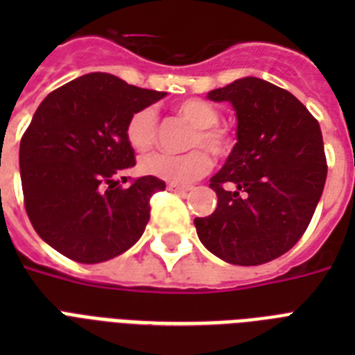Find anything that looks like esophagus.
Listing matches in <instances>:
<instances>
[{
    "label": "esophagus",
    "mask_w": 355,
    "mask_h": 355,
    "mask_svg": "<svg viewBox=\"0 0 355 355\" xmlns=\"http://www.w3.org/2000/svg\"><path fill=\"white\" fill-rule=\"evenodd\" d=\"M167 189L173 191V193H186L191 189V186H182V184H175V182H169L167 184Z\"/></svg>",
    "instance_id": "34e87169"
}]
</instances>
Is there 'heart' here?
<instances>
[{"mask_svg": "<svg viewBox=\"0 0 355 355\" xmlns=\"http://www.w3.org/2000/svg\"><path fill=\"white\" fill-rule=\"evenodd\" d=\"M175 114L191 127L186 139V149L191 150L184 155H147L139 160V171L167 182L186 184L210 171L211 158L207 155L209 152L216 158H225L232 153L236 139L232 130L219 123V110L205 99H184L175 105ZM125 136L134 150H149L158 139V116L155 108L147 107L134 112L127 121ZM205 148L209 150L207 153Z\"/></svg>", "mask_w": 355, "mask_h": 355, "instance_id": "1", "label": "heart"}]
</instances>
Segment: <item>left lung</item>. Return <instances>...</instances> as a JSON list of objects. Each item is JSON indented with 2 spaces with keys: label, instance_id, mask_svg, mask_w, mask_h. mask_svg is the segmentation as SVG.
<instances>
[{
  "label": "left lung",
  "instance_id": "1",
  "mask_svg": "<svg viewBox=\"0 0 355 355\" xmlns=\"http://www.w3.org/2000/svg\"><path fill=\"white\" fill-rule=\"evenodd\" d=\"M208 97L232 103L237 144L210 180L216 211L195 228L228 263H267L297 245L319 205L328 173L319 121L293 94L256 77Z\"/></svg>",
  "mask_w": 355,
  "mask_h": 355
}]
</instances>
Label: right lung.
Segmentation results:
<instances>
[{"mask_svg": "<svg viewBox=\"0 0 355 355\" xmlns=\"http://www.w3.org/2000/svg\"><path fill=\"white\" fill-rule=\"evenodd\" d=\"M164 96L88 73L36 108L19 141L24 205L36 234L66 258L101 263L141 237L150 197L166 182L139 177L121 188L114 177L136 164L125 136L128 118Z\"/></svg>", "mask_w": 355, "mask_h": 355, "instance_id": "obj_1", "label": "right lung"}]
</instances>
